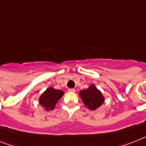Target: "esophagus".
<instances>
[{"mask_svg": "<svg viewBox=\"0 0 146 146\" xmlns=\"http://www.w3.org/2000/svg\"><path fill=\"white\" fill-rule=\"evenodd\" d=\"M68 91L69 92H75V90H74V89H68Z\"/></svg>", "mask_w": 146, "mask_h": 146, "instance_id": "obj_1", "label": "esophagus"}]
</instances>
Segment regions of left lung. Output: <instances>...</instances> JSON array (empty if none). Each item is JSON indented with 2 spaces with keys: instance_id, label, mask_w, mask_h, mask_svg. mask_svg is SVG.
Segmentation results:
<instances>
[{
  "instance_id": "1",
  "label": "left lung",
  "mask_w": 146,
  "mask_h": 146,
  "mask_svg": "<svg viewBox=\"0 0 146 146\" xmlns=\"http://www.w3.org/2000/svg\"><path fill=\"white\" fill-rule=\"evenodd\" d=\"M79 96L84 105L90 110H96L100 108L105 100L103 94L95 84H91L86 90H80Z\"/></svg>"
}]
</instances>
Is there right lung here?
<instances>
[{
    "instance_id": "obj_1",
    "label": "right lung",
    "mask_w": 146,
    "mask_h": 146,
    "mask_svg": "<svg viewBox=\"0 0 146 146\" xmlns=\"http://www.w3.org/2000/svg\"><path fill=\"white\" fill-rule=\"evenodd\" d=\"M63 95V91L56 90L50 86L38 98V103L46 111L53 110Z\"/></svg>"
}]
</instances>
